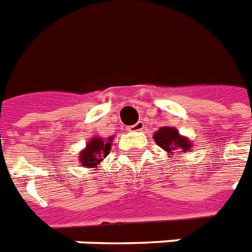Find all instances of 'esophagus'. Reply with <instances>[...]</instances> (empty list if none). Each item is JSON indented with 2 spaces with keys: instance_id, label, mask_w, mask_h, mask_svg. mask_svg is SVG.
<instances>
[{
  "instance_id": "34e87169",
  "label": "esophagus",
  "mask_w": 252,
  "mask_h": 252,
  "mask_svg": "<svg viewBox=\"0 0 252 252\" xmlns=\"http://www.w3.org/2000/svg\"><path fill=\"white\" fill-rule=\"evenodd\" d=\"M143 128H145V124H143L142 121H138L137 124L133 125V126L130 127V130H131V131H142Z\"/></svg>"
}]
</instances>
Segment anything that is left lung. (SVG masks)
I'll list each match as a JSON object with an SVG mask.
<instances>
[{
  "instance_id": "obj_1",
  "label": "left lung",
  "mask_w": 252,
  "mask_h": 252,
  "mask_svg": "<svg viewBox=\"0 0 252 252\" xmlns=\"http://www.w3.org/2000/svg\"><path fill=\"white\" fill-rule=\"evenodd\" d=\"M153 139L173 159H175V154L182 155L192 149V142L185 135H181L177 128L171 126L160 127L158 131H155Z\"/></svg>"
}]
</instances>
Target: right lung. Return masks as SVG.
I'll return each mask as SVG.
<instances>
[{
	"mask_svg": "<svg viewBox=\"0 0 252 252\" xmlns=\"http://www.w3.org/2000/svg\"><path fill=\"white\" fill-rule=\"evenodd\" d=\"M114 135L111 137H93L86 143V147L79 151L78 160L83 167L92 170H98L101 166L102 160L105 159L111 150Z\"/></svg>",
	"mask_w": 252,
	"mask_h": 252,
	"instance_id": "obj_1",
	"label": "right lung"
}]
</instances>
